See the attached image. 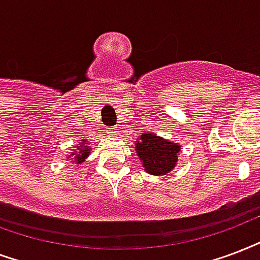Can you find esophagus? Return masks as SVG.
I'll list each match as a JSON object with an SVG mask.
<instances>
[{
	"label": "esophagus",
	"mask_w": 260,
	"mask_h": 260,
	"mask_svg": "<svg viewBox=\"0 0 260 260\" xmlns=\"http://www.w3.org/2000/svg\"><path fill=\"white\" fill-rule=\"evenodd\" d=\"M110 133H111V134H116V133H118V128H116L115 126H114V127H110Z\"/></svg>",
	"instance_id": "34e87169"
}]
</instances>
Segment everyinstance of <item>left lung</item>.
Masks as SVG:
<instances>
[{
  "instance_id": "8db88e82",
  "label": "left lung",
  "mask_w": 260,
  "mask_h": 260,
  "mask_svg": "<svg viewBox=\"0 0 260 260\" xmlns=\"http://www.w3.org/2000/svg\"><path fill=\"white\" fill-rule=\"evenodd\" d=\"M136 153L145 172L154 176L170 174L178 164L182 146L153 133H141L134 141Z\"/></svg>"
}]
</instances>
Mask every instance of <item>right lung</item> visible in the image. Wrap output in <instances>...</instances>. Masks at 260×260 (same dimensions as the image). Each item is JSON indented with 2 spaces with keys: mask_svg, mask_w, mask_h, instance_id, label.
I'll use <instances>...</instances> for the list:
<instances>
[{
  "mask_svg": "<svg viewBox=\"0 0 260 260\" xmlns=\"http://www.w3.org/2000/svg\"><path fill=\"white\" fill-rule=\"evenodd\" d=\"M90 152H92V150H90V146L89 144H88V141L81 138L80 144L76 145L73 150H70L66 160L74 162V164H82V162L85 161V158L89 156Z\"/></svg>",
  "mask_w": 260,
  "mask_h": 260,
  "instance_id": "add662e5",
  "label": "right lung"
}]
</instances>
